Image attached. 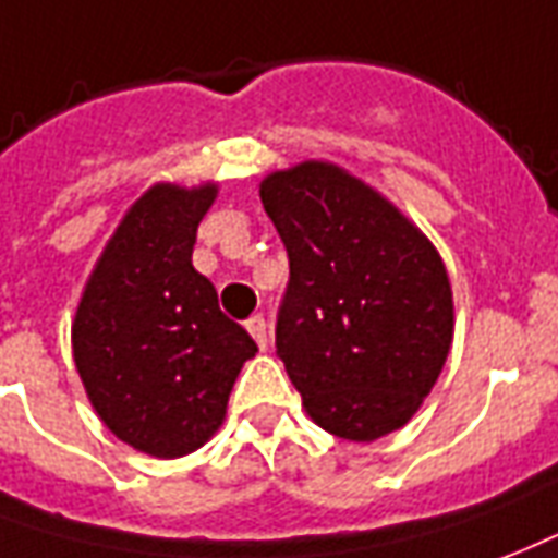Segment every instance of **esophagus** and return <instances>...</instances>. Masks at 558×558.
<instances>
[{"label": "esophagus", "mask_w": 558, "mask_h": 558, "mask_svg": "<svg viewBox=\"0 0 558 558\" xmlns=\"http://www.w3.org/2000/svg\"><path fill=\"white\" fill-rule=\"evenodd\" d=\"M246 329H250V336L255 339V344L258 348H267V320L262 318V315H252L250 320H246Z\"/></svg>", "instance_id": "esophagus-1"}]
</instances>
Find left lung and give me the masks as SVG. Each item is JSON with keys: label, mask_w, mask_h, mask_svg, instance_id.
<instances>
[{"label": "left lung", "mask_w": 558, "mask_h": 558, "mask_svg": "<svg viewBox=\"0 0 558 558\" xmlns=\"http://www.w3.org/2000/svg\"><path fill=\"white\" fill-rule=\"evenodd\" d=\"M262 205L291 264L276 353L306 413L353 442L408 425L454 332L440 252L389 198L332 162L267 174Z\"/></svg>", "instance_id": "8db88e82"}]
</instances>
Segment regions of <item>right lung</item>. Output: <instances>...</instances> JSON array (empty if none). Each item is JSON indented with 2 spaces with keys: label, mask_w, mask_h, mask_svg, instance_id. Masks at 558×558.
I'll return each instance as SVG.
<instances>
[{
  "label": "right lung",
  "mask_w": 558,
  "mask_h": 558,
  "mask_svg": "<svg viewBox=\"0 0 558 558\" xmlns=\"http://www.w3.org/2000/svg\"><path fill=\"white\" fill-rule=\"evenodd\" d=\"M217 184L142 193L85 282L71 327L85 396L118 440L154 458L205 446L258 344L219 312L193 267L198 222Z\"/></svg>",
  "instance_id": "add662e5"
}]
</instances>
